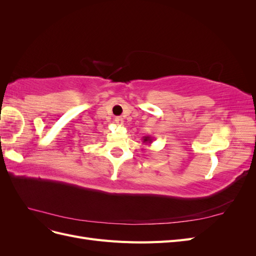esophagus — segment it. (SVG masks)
<instances>
[{
    "instance_id": "1",
    "label": "esophagus",
    "mask_w": 256,
    "mask_h": 256,
    "mask_svg": "<svg viewBox=\"0 0 256 256\" xmlns=\"http://www.w3.org/2000/svg\"><path fill=\"white\" fill-rule=\"evenodd\" d=\"M115 122H116V125L122 126V124H124V118H120V116H118V118H115Z\"/></svg>"
}]
</instances>
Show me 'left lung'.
Wrapping results in <instances>:
<instances>
[{
  "label": "left lung",
  "instance_id": "left-lung-1",
  "mask_svg": "<svg viewBox=\"0 0 256 256\" xmlns=\"http://www.w3.org/2000/svg\"><path fill=\"white\" fill-rule=\"evenodd\" d=\"M152 138L150 136H143V143L144 144H152Z\"/></svg>",
  "mask_w": 256,
  "mask_h": 256
}]
</instances>
